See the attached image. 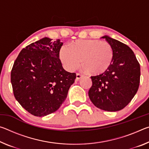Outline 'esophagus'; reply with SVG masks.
Here are the masks:
<instances>
[{
  "instance_id": "1",
  "label": "esophagus",
  "mask_w": 149,
  "mask_h": 149,
  "mask_svg": "<svg viewBox=\"0 0 149 149\" xmlns=\"http://www.w3.org/2000/svg\"><path fill=\"white\" fill-rule=\"evenodd\" d=\"M82 77H83V75L80 74H76V80L77 81L79 80L81 78H82Z\"/></svg>"
}]
</instances>
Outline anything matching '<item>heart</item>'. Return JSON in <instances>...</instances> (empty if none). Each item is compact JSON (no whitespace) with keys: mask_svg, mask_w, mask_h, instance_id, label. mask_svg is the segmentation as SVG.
I'll use <instances>...</instances> for the list:
<instances>
[{"mask_svg":"<svg viewBox=\"0 0 149 149\" xmlns=\"http://www.w3.org/2000/svg\"><path fill=\"white\" fill-rule=\"evenodd\" d=\"M114 52L106 41L95 39L77 40L70 42L68 48L62 47L59 57L65 68L73 71L81 63L83 69L91 74H100L109 68Z\"/></svg>","mask_w":149,"mask_h":149,"instance_id":"obj_1","label":"heart"}]
</instances>
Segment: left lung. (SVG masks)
I'll return each instance as SVG.
<instances>
[{
	"label": "left lung",
	"mask_w": 149,
	"mask_h": 149,
	"mask_svg": "<svg viewBox=\"0 0 149 149\" xmlns=\"http://www.w3.org/2000/svg\"><path fill=\"white\" fill-rule=\"evenodd\" d=\"M112 47L114 56L107 71L91 76L90 100L100 109L116 112L125 108L137 93L140 83V64L127 45L107 35L102 37Z\"/></svg>",
	"instance_id": "left-lung-1"
}]
</instances>
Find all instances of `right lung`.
Segmentation results:
<instances>
[{
  "label": "right lung",
  "mask_w": 149,
  "mask_h": 149,
  "mask_svg": "<svg viewBox=\"0 0 149 149\" xmlns=\"http://www.w3.org/2000/svg\"><path fill=\"white\" fill-rule=\"evenodd\" d=\"M60 39L44 37L23 49L11 71L14 95L25 110L35 116L56 111L64 102L76 74L63 68L59 58Z\"/></svg>",
  "instance_id": "add662e5"
}]
</instances>
